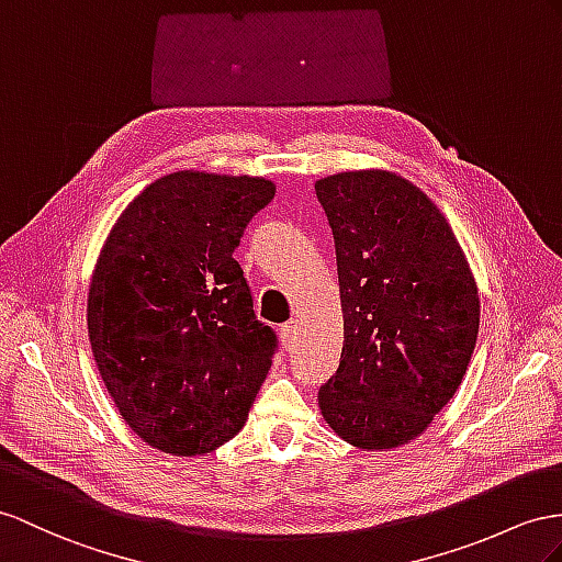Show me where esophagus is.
<instances>
[{"label":"esophagus","mask_w":562,"mask_h":562,"mask_svg":"<svg viewBox=\"0 0 562 562\" xmlns=\"http://www.w3.org/2000/svg\"><path fill=\"white\" fill-rule=\"evenodd\" d=\"M299 333H301V323H299V321H290V323H284V325L280 327V339H282L286 351H290V349L294 347V341H296Z\"/></svg>","instance_id":"esophagus-1"}]
</instances>
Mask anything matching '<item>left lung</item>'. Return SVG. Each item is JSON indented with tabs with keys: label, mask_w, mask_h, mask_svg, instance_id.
Masks as SVG:
<instances>
[{
	"label": "left lung",
	"mask_w": 562,
	"mask_h": 562,
	"mask_svg": "<svg viewBox=\"0 0 562 562\" xmlns=\"http://www.w3.org/2000/svg\"><path fill=\"white\" fill-rule=\"evenodd\" d=\"M335 235L344 347L318 394L325 423L366 451L420 437L463 382L480 294L449 221L392 170L315 182Z\"/></svg>",
	"instance_id": "left-lung-1"
}]
</instances>
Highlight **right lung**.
Returning a JSON list of instances; mask_svg holds the SVG:
<instances>
[{"label":"right lung","mask_w":562,"mask_h":562,"mask_svg":"<svg viewBox=\"0 0 562 562\" xmlns=\"http://www.w3.org/2000/svg\"><path fill=\"white\" fill-rule=\"evenodd\" d=\"M276 196L251 176L178 170L125 206L99 251L88 333L123 420L154 449L204 456L249 418L278 349L233 258Z\"/></svg>","instance_id":"1"}]
</instances>
